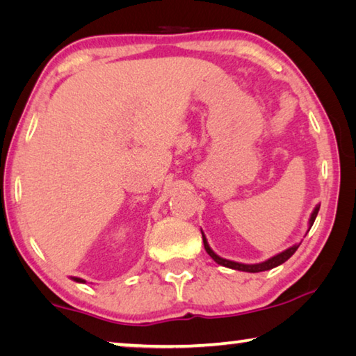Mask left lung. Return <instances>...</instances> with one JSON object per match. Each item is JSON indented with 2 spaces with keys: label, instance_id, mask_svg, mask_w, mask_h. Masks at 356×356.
Masks as SVG:
<instances>
[{
  "label": "left lung",
  "instance_id": "left-lung-1",
  "mask_svg": "<svg viewBox=\"0 0 356 356\" xmlns=\"http://www.w3.org/2000/svg\"><path fill=\"white\" fill-rule=\"evenodd\" d=\"M318 209H321V206H317V207L314 209V212H312V215H311V218H309V229H311L312 225H314V220H316V216H317V213H318ZM202 242H204V248H206V251L209 252V256L212 257L216 264L222 265V267L234 268V270H240V272H250V273L265 272V270H270V268L278 267V265H281L282 262H286L287 259L291 257V256L293 254V252L298 250V246H300V245H293V246H291V248H287L286 251H282V252H280V254L270 257L268 261L261 262V264H238V262L227 261V259H222V257H220V256H216L215 252L212 251V248H210V246H209L207 238H206V236H204V234H202Z\"/></svg>",
  "mask_w": 356,
  "mask_h": 356
}]
</instances>
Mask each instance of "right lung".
Wrapping results in <instances>:
<instances>
[{"mask_svg": "<svg viewBox=\"0 0 356 356\" xmlns=\"http://www.w3.org/2000/svg\"><path fill=\"white\" fill-rule=\"evenodd\" d=\"M74 280H75L76 282H84V281H83V280H80V278H74Z\"/></svg>", "mask_w": 356, "mask_h": 356, "instance_id": "obj_1", "label": "right lung"}]
</instances>
